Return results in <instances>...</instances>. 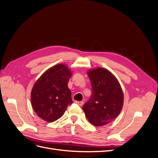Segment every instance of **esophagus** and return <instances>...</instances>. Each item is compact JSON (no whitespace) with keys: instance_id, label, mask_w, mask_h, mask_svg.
Returning a JSON list of instances; mask_svg holds the SVG:
<instances>
[{"instance_id":"esophagus-1","label":"esophagus","mask_w":158,"mask_h":158,"mask_svg":"<svg viewBox=\"0 0 158 158\" xmlns=\"http://www.w3.org/2000/svg\"><path fill=\"white\" fill-rule=\"evenodd\" d=\"M75 103H76V104H78V105H79L80 106H83L84 105V102H78V101H75Z\"/></svg>"}]
</instances>
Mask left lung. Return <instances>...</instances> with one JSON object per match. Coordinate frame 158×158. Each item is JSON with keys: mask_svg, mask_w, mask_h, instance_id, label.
<instances>
[{"mask_svg": "<svg viewBox=\"0 0 158 158\" xmlns=\"http://www.w3.org/2000/svg\"><path fill=\"white\" fill-rule=\"evenodd\" d=\"M88 74L92 84V95L82 109L91 124L106 125L114 120L121 111L123 90L117 78L106 69H94Z\"/></svg>", "mask_w": 158, "mask_h": 158, "instance_id": "left-lung-1", "label": "left lung"}]
</instances>
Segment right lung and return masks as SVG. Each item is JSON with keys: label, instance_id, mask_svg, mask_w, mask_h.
Returning a JSON list of instances; mask_svg holds the SVG:
<instances>
[{"label": "right lung", "instance_id": "1", "mask_svg": "<svg viewBox=\"0 0 158 158\" xmlns=\"http://www.w3.org/2000/svg\"><path fill=\"white\" fill-rule=\"evenodd\" d=\"M72 76L64 64H56L45 71L32 88L31 102L38 117L47 122H54L63 115L73 103L68 82Z\"/></svg>", "mask_w": 158, "mask_h": 158}]
</instances>
